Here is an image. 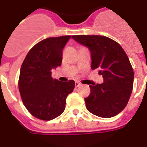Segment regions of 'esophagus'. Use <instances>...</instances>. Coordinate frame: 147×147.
<instances>
[{
	"instance_id": "obj_1",
	"label": "esophagus",
	"mask_w": 147,
	"mask_h": 147,
	"mask_svg": "<svg viewBox=\"0 0 147 147\" xmlns=\"http://www.w3.org/2000/svg\"><path fill=\"white\" fill-rule=\"evenodd\" d=\"M82 84L80 83V82H76V83H75V86H76V87H79V86H81Z\"/></svg>"
}]
</instances>
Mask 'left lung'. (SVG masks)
Masks as SVG:
<instances>
[{
	"instance_id": "1",
	"label": "left lung",
	"mask_w": 147,
	"mask_h": 147,
	"mask_svg": "<svg viewBox=\"0 0 147 147\" xmlns=\"http://www.w3.org/2000/svg\"><path fill=\"white\" fill-rule=\"evenodd\" d=\"M91 53L92 69H98L103 83L89 86L85 98L86 109L102 118L116 116L126 107L132 93L134 73L127 55L120 45L101 35H73Z\"/></svg>"
}]
</instances>
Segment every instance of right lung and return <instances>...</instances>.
Masks as SVG:
<instances>
[{
  "instance_id": "1",
  "label": "right lung",
  "mask_w": 147,
  "mask_h": 147,
  "mask_svg": "<svg viewBox=\"0 0 147 147\" xmlns=\"http://www.w3.org/2000/svg\"><path fill=\"white\" fill-rule=\"evenodd\" d=\"M70 38L66 35L44 39L29 51L21 65L18 88L23 103L41 120L60 116L75 88L73 80L62 82L51 78V70L61 65L62 50Z\"/></svg>"
}]
</instances>
